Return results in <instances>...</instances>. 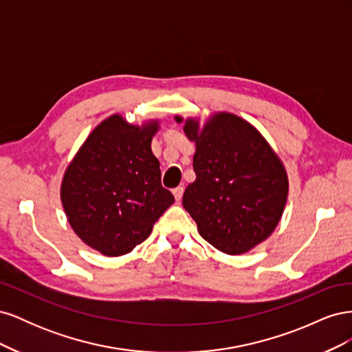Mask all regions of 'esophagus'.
Returning a JSON list of instances; mask_svg holds the SVG:
<instances>
[{"label":"esophagus","mask_w":352,"mask_h":352,"mask_svg":"<svg viewBox=\"0 0 352 352\" xmlns=\"http://www.w3.org/2000/svg\"><path fill=\"white\" fill-rule=\"evenodd\" d=\"M184 186H177V188H175L173 189V195H175V198H176V201H180L182 199V197H184Z\"/></svg>","instance_id":"1"}]
</instances>
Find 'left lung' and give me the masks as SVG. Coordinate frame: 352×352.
<instances>
[{
    "mask_svg": "<svg viewBox=\"0 0 352 352\" xmlns=\"http://www.w3.org/2000/svg\"><path fill=\"white\" fill-rule=\"evenodd\" d=\"M184 119L176 116V122ZM195 142V182L182 204L199 235L221 252L238 255L267 239L278 226L287 197L286 170L252 124L230 113H217L199 129L184 126Z\"/></svg>",
    "mask_w": 352,
    "mask_h": 352,
    "instance_id": "8db88e82",
    "label": "left lung"
}]
</instances>
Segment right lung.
<instances>
[{
  "mask_svg": "<svg viewBox=\"0 0 352 352\" xmlns=\"http://www.w3.org/2000/svg\"><path fill=\"white\" fill-rule=\"evenodd\" d=\"M157 131V120L140 127L113 114L92 131L63 177L60 195L72 229L107 257L144 242L175 202L151 151Z\"/></svg>",
  "mask_w": 352,
  "mask_h": 352,
  "instance_id": "add662e5",
  "label": "right lung"
}]
</instances>
